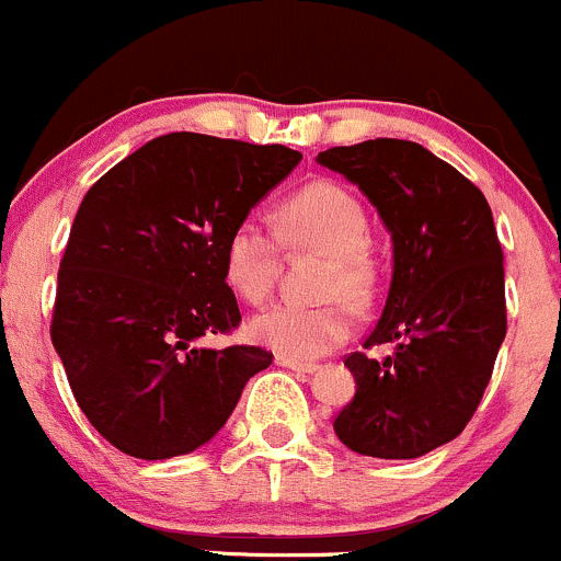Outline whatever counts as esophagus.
Masks as SVG:
<instances>
[{"instance_id":"obj_1","label":"esophagus","mask_w":561,"mask_h":561,"mask_svg":"<svg viewBox=\"0 0 561 561\" xmlns=\"http://www.w3.org/2000/svg\"><path fill=\"white\" fill-rule=\"evenodd\" d=\"M276 365L287 367V370H295V373H313V370H317V365H311V362H295V359H287V356H276Z\"/></svg>"}]
</instances>
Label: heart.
I'll list each match as a JSON object with an SVG mask.
<instances>
[{"label": "heart", "instance_id": "b5f03b06", "mask_svg": "<svg viewBox=\"0 0 561 561\" xmlns=\"http://www.w3.org/2000/svg\"><path fill=\"white\" fill-rule=\"evenodd\" d=\"M282 224L295 242L317 244L332 252L324 276L322 304L282 300L250 322L252 341L295 362H311L348 341L354 328L351 300H367L373 293L375 266L367 252V218L359 199L341 183L313 181L298 188L282 205ZM279 271V242L257 218H242L224 244V276L239 298L261 304L268 298Z\"/></svg>", "mask_w": 561, "mask_h": 561}]
</instances>
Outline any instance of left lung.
<instances>
[{"instance_id":"obj_1","label":"left lung","mask_w":561,"mask_h":561,"mask_svg":"<svg viewBox=\"0 0 561 561\" xmlns=\"http://www.w3.org/2000/svg\"><path fill=\"white\" fill-rule=\"evenodd\" d=\"M359 186L391 233V287L365 348L346 356L354 399L337 439L370 458L410 460L453 442L490 383L506 337L503 250L469 178L412 140L375 138L317 157Z\"/></svg>"}]
</instances>
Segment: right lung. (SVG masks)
I'll use <instances>...</instances> for the list:
<instances>
[{
  "instance_id": "right-lung-1",
  "label": "right lung",
  "mask_w": 561,
  "mask_h": 561,
  "mask_svg": "<svg viewBox=\"0 0 561 561\" xmlns=\"http://www.w3.org/2000/svg\"><path fill=\"white\" fill-rule=\"evenodd\" d=\"M300 159L287 146L170 133L84 194L50 335L77 404L116 450L194 453L271 365V351L202 341L242 319L224 276L226 237Z\"/></svg>"
}]
</instances>
